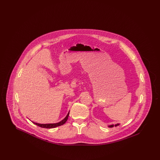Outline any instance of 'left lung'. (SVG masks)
Listing matches in <instances>:
<instances>
[{
    "instance_id": "left-lung-1",
    "label": "left lung",
    "mask_w": 160,
    "mask_h": 160,
    "mask_svg": "<svg viewBox=\"0 0 160 160\" xmlns=\"http://www.w3.org/2000/svg\"><path fill=\"white\" fill-rule=\"evenodd\" d=\"M119 124V123H117V124H116V125H114V126L115 127H116V126H118ZM114 127V125H109L108 126V127H110V128H112V127Z\"/></svg>"
}]
</instances>
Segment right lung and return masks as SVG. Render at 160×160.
<instances>
[{
    "label": "right lung",
    "mask_w": 160,
    "mask_h": 160,
    "mask_svg": "<svg viewBox=\"0 0 160 160\" xmlns=\"http://www.w3.org/2000/svg\"><path fill=\"white\" fill-rule=\"evenodd\" d=\"M69 114V112H68V114L67 115V116L62 120L61 122H58V123H48V124H41V123H35V122H33L34 124L38 125L39 127H41V128H53L55 127H59L63 125L65 122H67Z\"/></svg>",
    "instance_id": "right-lung-1"
}]
</instances>
